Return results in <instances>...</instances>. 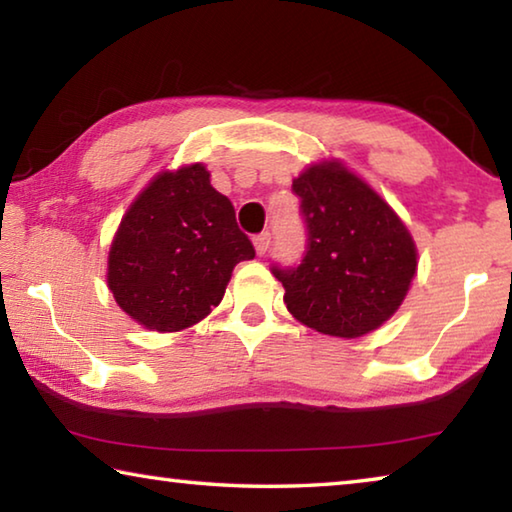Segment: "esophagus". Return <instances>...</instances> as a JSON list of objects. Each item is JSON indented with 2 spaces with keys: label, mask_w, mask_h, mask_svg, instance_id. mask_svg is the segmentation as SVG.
<instances>
[{
  "label": "esophagus",
  "mask_w": 512,
  "mask_h": 512,
  "mask_svg": "<svg viewBox=\"0 0 512 512\" xmlns=\"http://www.w3.org/2000/svg\"><path fill=\"white\" fill-rule=\"evenodd\" d=\"M253 244H255L257 255L262 257V255L268 253V248H271V235H268V232H262V235H257V237L253 239Z\"/></svg>",
  "instance_id": "obj_1"
}]
</instances>
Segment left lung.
Listing matches in <instances>:
<instances>
[{
  "label": "left lung",
  "instance_id": "left-lung-1",
  "mask_svg": "<svg viewBox=\"0 0 512 512\" xmlns=\"http://www.w3.org/2000/svg\"><path fill=\"white\" fill-rule=\"evenodd\" d=\"M309 230L298 268H273L284 305L320 334L357 339L391 318L418 273V248L397 212L341 160L293 178Z\"/></svg>",
  "mask_w": 512,
  "mask_h": 512
}]
</instances>
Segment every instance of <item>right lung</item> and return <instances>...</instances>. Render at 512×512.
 Instances as JSON below:
<instances>
[{
    "mask_svg": "<svg viewBox=\"0 0 512 512\" xmlns=\"http://www.w3.org/2000/svg\"><path fill=\"white\" fill-rule=\"evenodd\" d=\"M253 257L230 198L194 162L160 171L128 205L108 250L106 280L137 325L180 332L219 305L235 266Z\"/></svg>",
    "mask_w": 512,
    "mask_h": 512,
    "instance_id": "obj_1",
    "label": "right lung"
}]
</instances>
